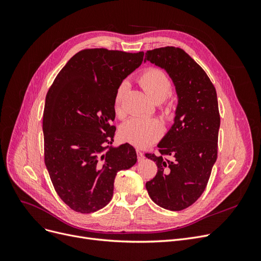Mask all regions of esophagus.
<instances>
[{"mask_svg":"<svg viewBox=\"0 0 261 261\" xmlns=\"http://www.w3.org/2000/svg\"><path fill=\"white\" fill-rule=\"evenodd\" d=\"M137 159H138V161H143L145 159V155L143 152L140 151V150H137Z\"/></svg>","mask_w":261,"mask_h":261,"instance_id":"obj_1","label":"esophagus"}]
</instances>
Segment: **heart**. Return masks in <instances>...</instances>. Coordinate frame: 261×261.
<instances>
[{"label": "heart", "instance_id": "b5f03b06", "mask_svg": "<svg viewBox=\"0 0 261 261\" xmlns=\"http://www.w3.org/2000/svg\"><path fill=\"white\" fill-rule=\"evenodd\" d=\"M139 83L155 103H160L168 98L172 90V83L169 76L161 69L150 68L140 76ZM128 88V84L123 82L116 90L114 98V109L116 113L122 112V100ZM171 108L167 109V112ZM121 136L127 143L138 147L152 144L162 134V125L158 120H148L143 117H132L121 127Z\"/></svg>", "mask_w": 261, "mask_h": 261}]
</instances>
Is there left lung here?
<instances>
[{
    "label": "left lung",
    "mask_w": 261,
    "mask_h": 261,
    "mask_svg": "<svg viewBox=\"0 0 261 261\" xmlns=\"http://www.w3.org/2000/svg\"><path fill=\"white\" fill-rule=\"evenodd\" d=\"M146 61L169 74L177 94L174 123L158 144L160 153H146L158 167L146 188L158 206L179 211L201 196L217 161V91L204 70L179 48L147 51Z\"/></svg>",
    "instance_id": "1"
}]
</instances>
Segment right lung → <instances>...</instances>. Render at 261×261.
<instances>
[{
    "mask_svg": "<svg viewBox=\"0 0 261 261\" xmlns=\"http://www.w3.org/2000/svg\"><path fill=\"white\" fill-rule=\"evenodd\" d=\"M144 52L86 49L55 77L43 112L44 163L55 192L76 212L91 213L112 199L118 171L137 162L129 144L113 147L118 86L140 66Z\"/></svg>",
    "mask_w": 261,
    "mask_h": 261,
    "instance_id": "obj_1",
    "label": "right lung"
}]
</instances>
